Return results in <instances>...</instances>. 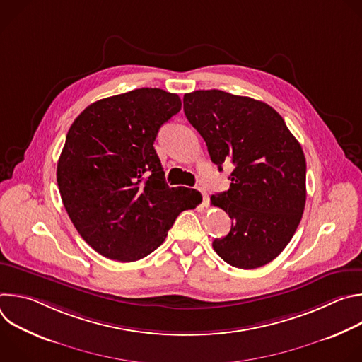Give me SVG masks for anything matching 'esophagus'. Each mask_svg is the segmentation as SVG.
<instances>
[{
  "instance_id": "34e87169",
  "label": "esophagus",
  "mask_w": 362,
  "mask_h": 362,
  "mask_svg": "<svg viewBox=\"0 0 362 362\" xmlns=\"http://www.w3.org/2000/svg\"><path fill=\"white\" fill-rule=\"evenodd\" d=\"M199 190H200V193H202V197H203V206H208L209 204V194H208V192H206V189H203V187H199Z\"/></svg>"
}]
</instances>
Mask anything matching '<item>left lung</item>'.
Returning <instances> with one entry per match:
<instances>
[{
    "instance_id": "1",
    "label": "left lung",
    "mask_w": 362,
    "mask_h": 362,
    "mask_svg": "<svg viewBox=\"0 0 362 362\" xmlns=\"http://www.w3.org/2000/svg\"><path fill=\"white\" fill-rule=\"evenodd\" d=\"M189 123L222 170L233 163L229 190L212 204L232 219L230 232L212 246L225 262L255 269L274 261L292 239L306 200V162L299 141L267 103L222 90L183 97Z\"/></svg>"
}]
</instances>
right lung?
<instances>
[{
    "label": "right lung",
    "mask_w": 362,
    "mask_h": 362,
    "mask_svg": "<svg viewBox=\"0 0 362 362\" xmlns=\"http://www.w3.org/2000/svg\"><path fill=\"white\" fill-rule=\"evenodd\" d=\"M180 109L177 94L136 88L93 103L67 133L57 163L62 200L81 238L109 259L147 256L200 202L194 189L168 186L153 147Z\"/></svg>",
    "instance_id": "1"
}]
</instances>
